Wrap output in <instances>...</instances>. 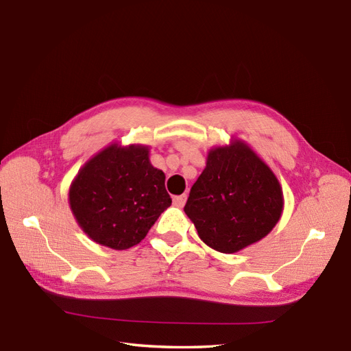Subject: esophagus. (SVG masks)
Listing matches in <instances>:
<instances>
[{
    "label": "esophagus",
    "mask_w": 351,
    "mask_h": 351,
    "mask_svg": "<svg viewBox=\"0 0 351 351\" xmlns=\"http://www.w3.org/2000/svg\"><path fill=\"white\" fill-rule=\"evenodd\" d=\"M185 202H186V194L178 195V197H175V198H173V204H175L176 207H184V206H185Z\"/></svg>",
    "instance_id": "1"
}]
</instances>
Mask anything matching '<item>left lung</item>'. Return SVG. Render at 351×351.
Returning <instances> with one entry per match:
<instances>
[{
    "label": "left lung",
    "instance_id": "left-lung-1",
    "mask_svg": "<svg viewBox=\"0 0 351 351\" xmlns=\"http://www.w3.org/2000/svg\"><path fill=\"white\" fill-rule=\"evenodd\" d=\"M285 198L277 176L250 145L232 138L207 154L184 211L201 241L234 254L265 237L278 223Z\"/></svg>",
    "mask_w": 351,
    "mask_h": 351
}]
</instances>
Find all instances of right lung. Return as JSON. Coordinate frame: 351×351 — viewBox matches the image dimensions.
<instances>
[{"label":"right lung","instance_id":"obj_1","mask_svg":"<svg viewBox=\"0 0 351 351\" xmlns=\"http://www.w3.org/2000/svg\"><path fill=\"white\" fill-rule=\"evenodd\" d=\"M75 221L93 242L123 251L140 243L172 204L150 147L112 143L78 171L69 191Z\"/></svg>","mask_w":351,"mask_h":351}]
</instances>
